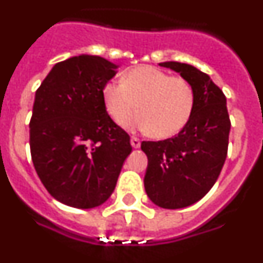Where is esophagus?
<instances>
[{"instance_id":"1","label":"esophagus","mask_w":263,"mask_h":263,"mask_svg":"<svg viewBox=\"0 0 263 263\" xmlns=\"http://www.w3.org/2000/svg\"><path fill=\"white\" fill-rule=\"evenodd\" d=\"M140 139L139 138H136V136H132L131 138V144H132V147H134V148H139V147H140Z\"/></svg>"}]
</instances>
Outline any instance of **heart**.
Wrapping results in <instances>:
<instances>
[{
    "mask_svg": "<svg viewBox=\"0 0 263 263\" xmlns=\"http://www.w3.org/2000/svg\"><path fill=\"white\" fill-rule=\"evenodd\" d=\"M103 100L108 115L118 124L124 123L138 101L139 112L127 118L125 127L165 139L179 134L190 121L195 108V89L184 77L142 65L125 72L121 81L105 83Z\"/></svg>",
    "mask_w": 263,
    "mask_h": 263,
    "instance_id": "heart-1",
    "label": "heart"
}]
</instances>
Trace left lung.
<instances>
[{
	"label": "left lung",
	"mask_w": 263,
	"mask_h": 263,
	"mask_svg": "<svg viewBox=\"0 0 263 263\" xmlns=\"http://www.w3.org/2000/svg\"><path fill=\"white\" fill-rule=\"evenodd\" d=\"M159 65L180 73L195 89L186 127L174 138L142 143L148 158L145 193L156 206L175 210L200 200L215 184L227 158L231 121L226 96L209 74L176 61Z\"/></svg>",
	"instance_id": "1"
}]
</instances>
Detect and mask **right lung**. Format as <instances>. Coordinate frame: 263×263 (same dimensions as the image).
Returning <instances> with one entry per match:
<instances>
[{"mask_svg": "<svg viewBox=\"0 0 263 263\" xmlns=\"http://www.w3.org/2000/svg\"><path fill=\"white\" fill-rule=\"evenodd\" d=\"M116 68L99 56L70 57L36 90L29 123L33 164L48 193L67 206L103 204L132 151L129 135L109 118L103 100Z\"/></svg>", "mask_w": 263, "mask_h": 263, "instance_id": "obj_1", "label": "right lung"}]
</instances>
